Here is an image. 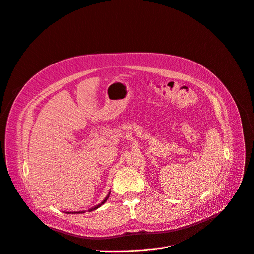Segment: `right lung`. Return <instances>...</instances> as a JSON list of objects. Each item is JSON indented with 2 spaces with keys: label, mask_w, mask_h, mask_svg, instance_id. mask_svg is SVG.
Returning a JSON list of instances; mask_svg holds the SVG:
<instances>
[{
  "label": "right lung",
  "mask_w": 254,
  "mask_h": 254,
  "mask_svg": "<svg viewBox=\"0 0 254 254\" xmlns=\"http://www.w3.org/2000/svg\"><path fill=\"white\" fill-rule=\"evenodd\" d=\"M109 195H110V193H109V194H108V195H107V196H106V198H105V199H104V200H103V201H102V202H101V203H100V204H97V205H95V206H94V207H92V208H90V209H89V212H92V211H94V209H96V208H98V207H100V206H101V205H102V204H104V203H105V202H106V201H107V199H108V198H109ZM82 213H84V212H81V214H82ZM68 214H69V213H68ZM72 214H73V213H72ZM74 214H76V213H74ZM78 214H80V213H78Z\"/></svg>",
  "instance_id": "1"
}]
</instances>
